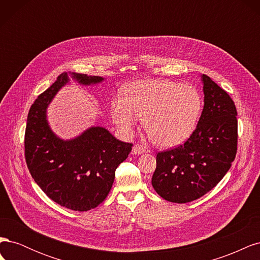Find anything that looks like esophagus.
I'll return each mask as SVG.
<instances>
[{
  "instance_id": "1",
  "label": "esophagus",
  "mask_w": 260,
  "mask_h": 260,
  "mask_svg": "<svg viewBox=\"0 0 260 260\" xmlns=\"http://www.w3.org/2000/svg\"><path fill=\"white\" fill-rule=\"evenodd\" d=\"M143 153H145V148H144L142 145H140V144H136L135 146L132 147V154H136V155H141V154H143Z\"/></svg>"
}]
</instances>
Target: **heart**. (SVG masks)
Returning <instances> with one entry per match:
<instances>
[{
	"label": "heart",
	"mask_w": 260,
	"mask_h": 260,
	"mask_svg": "<svg viewBox=\"0 0 260 260\" xmlns=\"http://www.w3.org/2000/svg\"><path fill=\"white\" fill-rule=\"evenodd\" d=\"M202 98L194 86L171 80H140L129 84L123 98L112 102V115L121 131L130 133L139 117L154 143L172 147L184 143L196 128Z\"/></svg>",
	"instance_id": "b5f03b06"
}]
</instances>
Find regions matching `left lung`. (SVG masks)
Returning a JSON list of instances; mask_svg holds the SVG:
<instances>
[{
  "mask_svg": "<svg viewBox=\"0 0 260 260\" xmlns=\"http://www.w3.org/2000/svg\"><path fill=\"white\" fill-rule=\"evenodd\" d=\"M204 108L198 127L184 144L156 156L154 190L164 200L184 204L214 188L230 169L238 148L234 102L223 89L202 75Z\"/></svg>",
  "mask_w": 260,
  "mask_h": 260,
  "instance_id": "obj_1",
  "label": "left lung"
}]
</instances>
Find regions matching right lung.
<instances>
[{"label": "right lung", "mask_w": 260, "mask_h": 260, "mask_svg": "<svg viewBox=\"0 0 260 260\" xmlns=\"http://www.w3.org/2000/svg\"><path fill=\"white\" fill-rule=\"evenodd\" d=\"M83 85L104 80L99 76L69 74ZM69 81L67 73L57 77L31 105L25 133V157L36 183L55 203L76 211L98 207L111 191L117 167L131 152L103 127H91L72 140H61L51 130L46 108Z\"/></svg>", "instance_id": "add662e5"}]
</instances>
